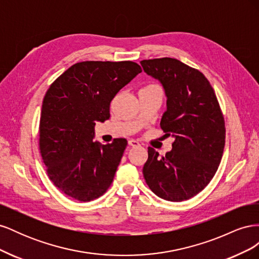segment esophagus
Wrapping results in <instances>:
<instances>
[{"label": "esophagus", "mask_w": 259, "mask_h": 259, "mask_svg": "<svg viewBox=\"0 0 259 259\" xmlns=\"http://www.w3.org/2000/svg\"><path fill=\"white\" fill-rule=\"evenodd\" d=\"M128 146L137 147V146H139V143L136 142V140H134V139H131V140H128Z\"/></svg>", "instance_id": "esophagus-1"}]
</instances>
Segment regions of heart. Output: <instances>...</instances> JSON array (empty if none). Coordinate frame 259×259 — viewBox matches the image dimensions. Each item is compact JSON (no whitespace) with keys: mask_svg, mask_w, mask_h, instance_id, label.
<instances>
[{"mask_svg":"<svg viewBox=\"0 0 259 259\" xmlns=\"http://www.w3.org/2000/svg\"><path fill=\"white\" fill-rule=\"evenodd\" d=\"M154 89H158V86L156 85H148L146 88H144L142 91H149V90H154Z\"/></svg>","mask_w":259,"mask_h":259,"instance_id":"obj_1","label":"heart"}]
</instances>
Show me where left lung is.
<instances>
[{"label": "left lung", "instance_id": "8db88e82", "mask_svg": "<svg viewBox=\"0 0 259 259\" xmlns=\"http://www.w3.org/2000/svg\"><path fill=\"white\" fill-rule=\"evenodd\" d=\"M140 65L163 86L167 100L160 125L175 138L173 149L162 158L148 148L145 180L161 199L188 200L209 184L221 163L226 138L221 107L199 70L168 57L143 60Z\"/></svg>", "mask_w": 259, "mask_h": 259}]
</instances>
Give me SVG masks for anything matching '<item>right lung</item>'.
Returning a JSON list of instances; mask_svg holds the SVG:
<instances>
[{
  "label": "right lung",
  "mask_w": 259,
  "mask_h": 259,
  "mask_svg": "<svg viewBox=\"0 0 259 259\" xmlns=\"http://www.w3.org/2000/svg\"><path fill=\"white\" fill-rule=\"evenodd\" d=\"M140 72L142 68L133 61H82L46 92L40 151L50 179L68 197L90 202L112 184L127 142H94V127L110 117L111 100Z\"/></svg>",
  "instance_id": "add662e5"
}]
</instances>
